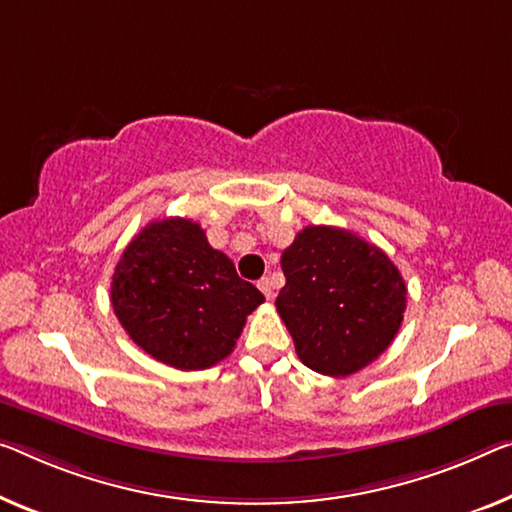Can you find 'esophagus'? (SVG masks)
Here are the masks:
<instances>
[{
  "label": "esophagus",
  "mask_w": 512,
  "mask_h": 512,
  "mask_svg": "<svg viewBox=\"0 0 512 512\" xmlns=\"http://www.w3.org/2000/svg\"><path fill=\"white\" fill-rule=\"evenodd\" d=\"M258 288H261V293L267 297V300H272V297H274V288H272V281H270V279L263 277L261 281H258Z\"/></svg>",
  "instance_id": "obj_1"
}]
</instances>
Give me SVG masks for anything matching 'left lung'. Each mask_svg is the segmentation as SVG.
Segmentation results:
<instances>
[{
  "mask_svg": "<svg viewBox=\"0 0 512 512\" xmlns=\"http://www.w3.org/2000/svg\"><path fill=\"white\" fill-rule=\"evenodd\" d=\"M277 311L311 371L345 377L396 338L407 286L380 247L336 226H306L283 249Z\"/></svg>",
  "mask_w": 512,
  "mask_h": 512,
  "instance_id": "8db88e82",
  "label": "left lung"
}]
</instances>
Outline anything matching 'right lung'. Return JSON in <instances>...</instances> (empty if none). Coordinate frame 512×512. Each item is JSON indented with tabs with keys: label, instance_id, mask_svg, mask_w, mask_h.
<instances>
[{
	"label": "right lung",
	"instance_id": "add662e5",
	"mask_svg": "<svg viewBox=\"0 0 512 512\" xmlns=\"http://www.w3.org/2000/svg\"><path fill=\"white\" fill-rule=\"evenodd\" d=\"M265 297L208 245L192 219H155L125 247L112 274V306L146 355L180 371L226 359Z\"/></svg>",
	"mask_w": 512,
	"mask_h": 512
}]
</instances>
